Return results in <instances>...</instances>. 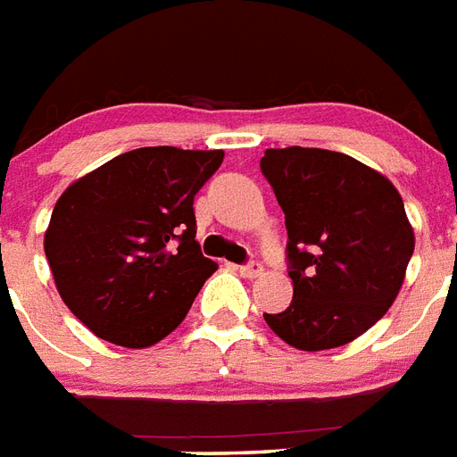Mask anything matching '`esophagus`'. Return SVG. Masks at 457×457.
Segmentation results:
<instances>
[{
  "instance_id": "34e87169",
  "label": "esophagus",
  "mask_w": 457,
  "mask_h": 457,
  "mask_svg": "<svg viewBox=\"0 0 457 457\" xmlns=\"http://www.w3.org/2000/svg\"><path fill=\"white\" fill-rule=\"evenodd\" d=\"M238 271L243 278L252 280V278H259V276L264 273V266L259 264V262H250V264H245V266H238Z\"/></svg>"
}]
</instances>
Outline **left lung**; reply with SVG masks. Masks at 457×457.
<instances>
[{
    "mask_svg": "<svg viewBox=\"0 0 457 457\" xmlns=\"http://www.w3.org/2000/svg\"><path fill=\"white\" fill-rule=\"evenodd\" d=\"M286 212L292 302L264 313L302 352L335 349L373 328L399 295L415 236L399 191L345 153L269 148L259 162Z\"/></svg>",
    "mask_w": 457,
    "mask_h": 457,
    "instance_id": "1",
    "label": "left lung"
}]
</instances>
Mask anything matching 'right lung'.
<instances>
[{
    "label": "right lung",
    "instance_id": "obj_1",
    "mask_svg": "<svg viewBox=\"0 0 457 457\" xmlns=\"http://www.w3.org/2000/svg\"><path fill=\"white\" fill-rule=\"evenodd\" d=\"M224 151L148 145L71 184L44 233L56 290L96 337L144 349L186 319L217 271L195 240L193 198Z\"/></svg>",
    "mask_w": 457,
    "mask_h": 457
}]
</instances>
